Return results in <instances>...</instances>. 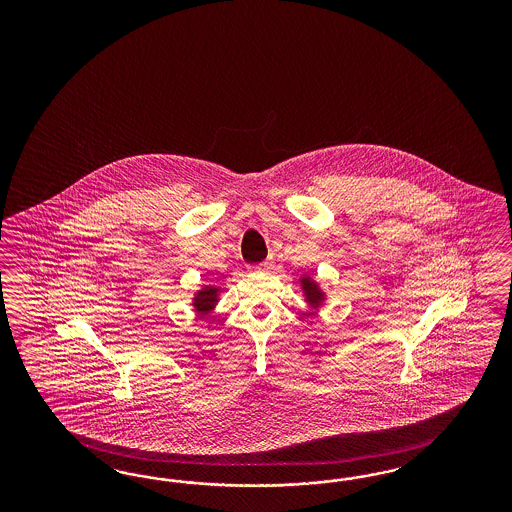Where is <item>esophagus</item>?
Instances as JSON below:
<instances>
[{
    "label": "esophagus",
    "instance_id": "1",
    "mask_svg": "<svg viewBox=\"0 0 512 512\" xmlns=\"http://www.w3.org/2000/svg\"><path fill=\"white\" fill-rule=\"evenodd\" d=\"M270 266V263L268 261H264V263L257 264V266H251L249 270H253V272H259V270H266Z\"/></svg>",
    "mask_w": 512,
    "mask_h": 512
}]
</instances>
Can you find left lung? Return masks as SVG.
Wrapping results in <instances>:
<instances>
[{
	"label": "left lung",
	"instance_id": "obj_1",
	"mask_svg": "<svg viewBox=\"0 0 512 512\" xmlns=\"http://www.w3.org/2000/svg\"><path fill=\"white\" fill-rule=\"evenodd\" d=\"M300 285H302V291L306 296V302L310 304L311 308H319L325 302V293L321 291V287L310 276H302Z\"/></svg>",
	"mask_w": 512,
	"mask_h": 512
}]
</instances>
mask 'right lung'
I'll return each instance as SVG.
<instances>
[{
  "label": "right lung",
  "mask_w": 512,
  "mask_h": 512,
  "mask_svg": "<svg viewBox=\"0 0 512 512\" xmlns=\"http://www.w3.org/2000/svg\"><path fill=\"white\" fill-rule=\"evenodd\" d=\"M217 295H219V289L217 287H202L201 291H197L193 296V308L199 313V315H208L210 311L214 310L216 306Z\"/></svg>",
  "instance_id": "add662e5"
}]
</instances>
